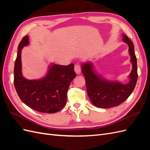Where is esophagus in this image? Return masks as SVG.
I'll list each match as a JSON object with an SVG mask.
<instances>
[{
    "label": "esophagus",
    "mask_w": 150,
    "mask_h": 150,
    "mask_svg": "<svg viewBox=\"0 0 150 150\" xmlns=\"http://www.w3.org/2000/svg\"><path fill=\"white\" fill-rule=\"evenodd\" d=\"M74 71L77 74H79L81 72V66L79 64H76L74 66Z\"/></svg>",
    "instance_id": "34e87169"
}]
</instances>
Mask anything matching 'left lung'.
Returning a JSON list of instances; mask_svg holds the SVG:
<instances>
[{
  "instance_id": "8db88e82",
  "label": "left lung",
  "mask_w": 150,
  "mask_h": 150,
  "mask_svg": "<svg viewBox=\"0 0 150 150\" xmlns=\"http://www.w3.org/2000/svg\"><path fill=\"white\" fill-rule=\"evenodd\" d=\"M122 41L129 46L130 61L132 71L129 74V81L122 84L119 81H108L95 71L92 62L81 64V71L85 77L86 89L91 101L97 108H110L118 106L130 96L135 88L138 79L137 59L134 44L125 34H122Z\"/></svg>"
}]
</instances>
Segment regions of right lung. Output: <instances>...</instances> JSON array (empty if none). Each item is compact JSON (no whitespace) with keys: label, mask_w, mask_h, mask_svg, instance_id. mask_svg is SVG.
I'll return each mask as SVG.
<instances>
[{"label":"right lung","mask_w":150,"mask_h":150,"mask_svg":"<svg viewBox=\"0 0 150 150\" xmlns=\"http://www.w3.org/2000/svg\"><path fill=\"white\" fill-rule=\"evenodd\" d=\"M29 37L24 36L18 46L13 70V84L18 96L27 106L46 113H54L64 108L71 81L76 78L74 64L62 66L51 64L46 75L39 79L29 80L22 73L21 52L28 46Z\"/></svg>","instance_id":"obj_1"}]
</instances>
